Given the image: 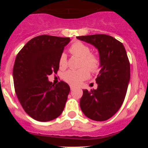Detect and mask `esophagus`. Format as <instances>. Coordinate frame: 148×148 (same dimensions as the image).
I'll use <instances>...</instances> for the list:
<instances>
[{"label":"esophagus","mask_w":148,"mask_h":148,"mask_svg":"<svg viewBox=\"0 0 148 148\" xmlns=\"http://www.w3.org/2000/svg\"><path fill=\"white\" fill-rule=\"evenodd\" d=\"M73 89H75V87H74V86H73V85H70V90H73Z\"/></svg>","instance_id":"esophagus-1"}]
</instances>
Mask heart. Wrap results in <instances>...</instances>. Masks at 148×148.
Instances as JSON below:
<instances>
[{
    "instance_id": "b5f03b06",
    "label": "heart",
    "mask_w": 148,
    "mask_h": 148,
    "mask_svg": "<svg viewBox=\"0 0 148 148\" xmlns=\"http://www.w3.org/2000/svg\"><path fill=\"white\" fill-rule=\"evenodd\" d=\"M70 53L82 58L79 70H70L63 75V79L71 85H78L83 81L87 79L90 75V70L91 73L98 72L101 66V60L99 56L96 54L90 53V48L87 44L81 41L73 43L70 48ZM58 64L61 69L67 66V59L65 53L60 55Z\"/></svg>"
}]
</instances>
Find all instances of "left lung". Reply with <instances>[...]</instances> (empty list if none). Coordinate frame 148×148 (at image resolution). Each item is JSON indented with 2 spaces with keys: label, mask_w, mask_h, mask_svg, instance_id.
Listing matches in <instances>:
<instances>
[{
  "label": "left lung",
  "mask_w": 148,
  "mask_h": 148,
  "mask_svg": "<svg viewBox=\"0 0 148 148\" xmlns=\"http://www.w3.org/2000/svg\"><path fill=\"white\" fill-rule=\"evenodd\" d=\"M98 49L101 69L95 81L96 90H83L80 107L84 114L94 121L109 119L125 100L130 77V62L122 44L104 34L78 36Z\"/></svg>",
  "instance_id": "left-lung-1"
}]
</instances>
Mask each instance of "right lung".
I'll list each match as a JSON object with an SVG mask.
<instances>
[{
  "label": "right lung",
  "instance_id": "1",
  "mask_svg": "<svg viewBox=\"0 0 148 148\" xmlns=\"http://www.w3.org/2000/svg\"><path fill=\"white\" fill-rule=\"evenodd\" d=\"M70 41V38L39 35L17 55L13 67L15 92L24 111L35 120L51 121L64 109L70 86L63 81L54 85L48 75L57 73L60 55Z\"/></svg>",
  "mask_w": 148,
  "mask_h": 148
}]
</instances>
